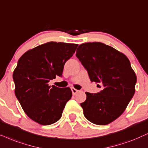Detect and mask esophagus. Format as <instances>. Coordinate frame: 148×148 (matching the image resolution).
Masks as SVG:
<instances>
[{
  "label": "esophagus",
  "mask_w": 148,
  "mask_h": 148,
  "mask_svg": "<svg viewBox=\"0 0 148 148\" xmlns=\"http://www.w3.org/2000/svg\"><path fill=\"white\" fill-rule=\"evenodd\" d=\"M71 90H72V93H73V95H75L76 93H77L78 91V90H77V89H74V87L71 88Z\"/></svg>",
  "instance_id": "1"
}]
</instances>
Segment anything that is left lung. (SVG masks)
<instances>
[{
    "label": "left lung",
    "instance_id": "8db88e82",
    "mask_svg": "<svg viewBox=\"0 0 148 148\" xmlns=\"http://www.w3.org/2000/svg\"><path fill=\"white\" fill-rule=\"evenodd\" d=\"M76 57L87 71L91 82L102 88L86 92L80 103L85 117L93 124L106 125L124 113L135 92L136 76L126 56L100 42L80 44Z\"/></svg>",
    "mask_w": 148,
    "mask_h": 148
}]
</instances>
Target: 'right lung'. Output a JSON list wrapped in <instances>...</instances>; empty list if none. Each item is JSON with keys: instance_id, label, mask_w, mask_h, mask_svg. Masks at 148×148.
Returning <instances> with one entry per match:
<instances>
[{"instance_id": "1", "label": "right lung", "mask_w": 148, "mask_h": 148, "mask_svg": "<svg viewBox=\"0 0 148 148\" xmlns=\"http://www.w3.org/2000/svg\"><path fill=\"white\" fill-rule=\"evenodd\" d=\"M77 46L48 42L28 50L18 60L13 74L15 94L25 113L35 122L50 125L61 117L72 91L70 87H50L48 83L62 76L65 63Z\"/></svg>"}]
</instances>
